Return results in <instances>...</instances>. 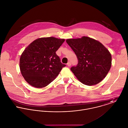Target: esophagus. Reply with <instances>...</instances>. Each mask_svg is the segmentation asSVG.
I'll return each instance as SVG.
<instances>
[{"instance_id":"esophagus-1","label":"esophagus","mask_w":128,"mask_h":128,"mask_svg":"<svg viewBox=\"0 0 128 128\" xmlns=\"http://www.w3.org/2000/svg\"><path fill=\"white\" fill-rule=\"evenodd\" d=\"M67 65H68V66H71V65H72V64H71V62H68Z\"/></svg>"}]
</instances>
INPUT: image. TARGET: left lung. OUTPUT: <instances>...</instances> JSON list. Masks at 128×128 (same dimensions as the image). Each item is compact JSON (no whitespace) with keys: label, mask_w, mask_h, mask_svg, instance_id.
<instances>
[{"label":"left lung","mask_w":128,"mask_h":128,"mask_svg":"<svg viewBox=\"0 0 128 128\" xmlns=\"http://www.w3.org/2000/svg\"><path fill=\"white\" fill-rule=\"evenodd\" d=\"M66 43L78 59L76 66L70 70L83 84L92 86L102 81L111 66V55L99 41L89 37L68 39Z\"/></svg>","instance_id":"8db88e82"}]
</instances>
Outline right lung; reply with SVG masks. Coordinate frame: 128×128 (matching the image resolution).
<instances>
[{"instance_id":"right-lung-1","label":"right lung","mask_w":128,"mask_h":128,"mask_svg":"<svg viewBox=\"0 0 128 128\" xmlns=\"http://www.w3.org/2000/svg\"><path fill=\"white\" fill-rule=\"evenodd\" d=\"M64 41L54 37L40 38L24 49L20 57V68L30 85L37 88L47 86L66 66L56 53Z\"/></svg>"}]
</instances>
